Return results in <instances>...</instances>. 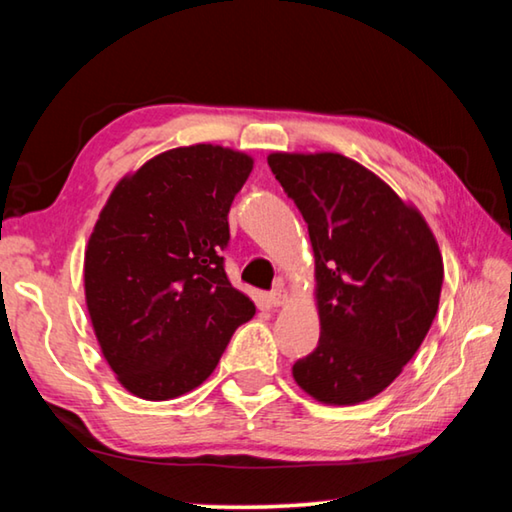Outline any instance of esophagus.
<instances>
[{"label":"esophagus","instance_id":"34e87169","mask_svg":"<svg viewBox=\"0 0 512 512\" xmlns=\"http://www.w3.org/2000/svg\"><path fill=\"white\" fill-rule=\"evenodd\" d=\"M268 302H271L273 307H284L289 302V291L284 287H277L275 291L268 293Z\"/></svg>","mask_w":512,"mask_h":512}]
</instances>
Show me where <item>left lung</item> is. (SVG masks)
Segmentation results:
<instances>
[{
  "mask_svg": "<svg viewBox=\"0 0 512 512\" xmlns=\"http://www.w3.org/2000/svg\"><path fill=\"white\" fill-rule=\"evenodd\" d=\"M305 219L316 262L318 348L293 379L320 404L352 406L388 388L427 336L443 255L418 207L341 153L268 155Z\"/></svg>",
  "mask_w": 512,
  "mask_h": 512,
  "instance_id": "left-lung-1",
  "label": "left lung"
}]
</instances>
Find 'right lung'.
<instances>
[{"label": "right lung", "mask_w": 512, "mask_h": 512, "mask_svg": "<svg viewBox=\"0 0 512 512\" xmlns=\"http://www.w3.org/2000/svg\"><path fill=\"white\" fill-rule=\"evenodd\" d=\"M253 164L228 146H178L126 173L99 212L85 246V305L103 359L135 397L194 391L255 316L221 257Z\"/></svg>", "instance_id": "add662e5"}]
</instances>
